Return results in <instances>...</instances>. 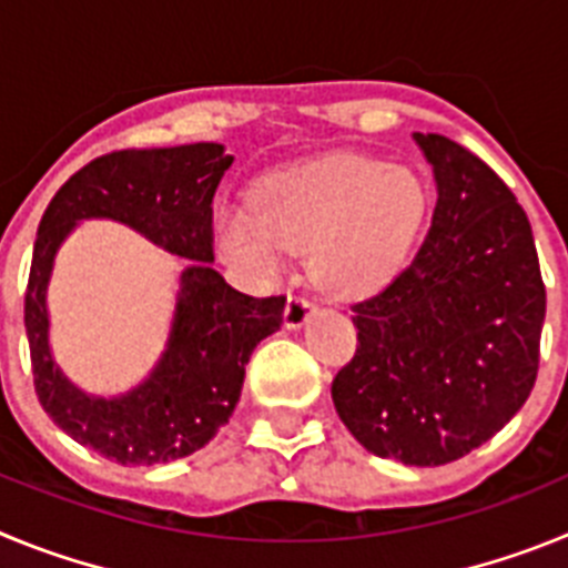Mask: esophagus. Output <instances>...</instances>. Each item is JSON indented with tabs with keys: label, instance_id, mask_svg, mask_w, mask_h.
Returning a JSON list of instances; mask_svg holds the SVG:
<instances>
[{
	"label": "esophagus",
	"instance_id": "34e87169",
	"mask_svg": "<svg viewBox=\"0 0 568 568\" xmlns=\"http://www.w3.org/2000/svg\"><path fill=\"white\" fill-rule=\"evenodd\" d=\"M315 304L307 298V295L301 293H293L287 298V307H284V324H287L290 329L301 327V324H307V318L313 315Z\"/></svg>",
	"mask_w": 568,
	"mask_h": 568
}]
</instances>
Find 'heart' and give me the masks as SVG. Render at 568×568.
Here are the masks:
<instances>
[{
    "label": "heart",
    "instance_id": "heart-1",
    "mask_svg": "<svg viewBox=\"0 0 568 568\" xmlns=\"http://www.w3.org/2000/svg\"><path fill=\"white\" fill-rule=\"evenodd\" d=\"M426 213V187L409 168L338 153L278 170L258 207L227 204L219 244L239 267L273 278L287 253H307L313 275L338 295H364L393 278Z\"/></svg>",
    "mask_w": 568,
    "mask_h": 568
}]
</instances>
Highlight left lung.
Segmentation results:
<instances>
[{"mask_svg":"<svg viewBox=\"0 0 568 568\" xmlns=\"http://www.w3.org/2000/svg\"><path fill=\"white\" fill-rule=\"evenodd\" d=\"M438 202L415 258L353 304L358 346L333 381L344 426L378 458L440 466L500 433L529 398L546 287L515 193L464 144L415 133Z\"/></svg>","mask_w":568,"mask_h":568,"instance_id":"1","label":"left lung"}]
</instances>
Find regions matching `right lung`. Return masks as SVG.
<instances>
[{"label":"right lung","instance_id":"1","mask_svg":"<svg viewBox=\"0 0 568 568\" xmlns=\"http://www.w3.org/2000/svg\"><path fill=\"white\" fill-rule=\"evenodd\" d=\"M230 164L233 155L215 142L115 150L70 175L39 222L24 293L39 404L70 438L115 464H168L202 449L233 415L255 344L284 321V295L253 298L213 270V195ZM82 217L122 221L194 261L183 274L163 358L144 385L115 399L70 385L47 344L49 270Z\"/></svg>","mask_w":568,"mask_h":568}]
</instances>
